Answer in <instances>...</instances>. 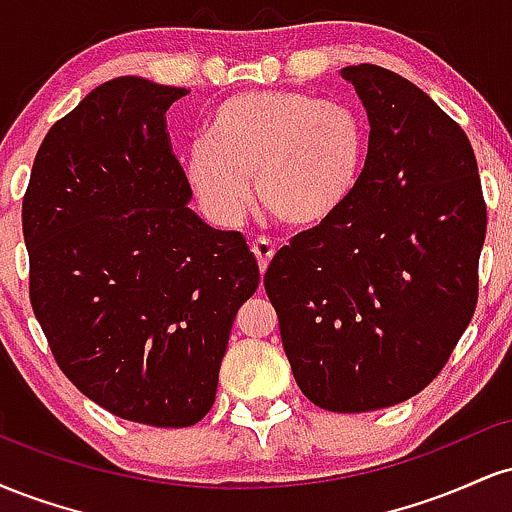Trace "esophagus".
Returning <instances> with one entry per match:
<instances>
[{
    "label": "esophagus",
    "mask_w": 512,
    "mask_h": 512,
    "mask_svg": "<svg viewBox=\"0 0 512 512\" xmlns=\"http://www.w3.org/2000/svg\"><path fill=\"white\" fill-rule=\"evenodd\" d=\"M252 255L257 257V264H260V272L264 274V272H267L269 262H272V257H274V245L269 243V240L257 238L255 243H252Z\"/></svg>",
    "instance_id": "esophagus-1"
}]
</instances>
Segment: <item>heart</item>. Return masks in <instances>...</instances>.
Here are the masks:
<instances>
[{"instance_id":"obj_1","label":"heart","mask_w":512,"mask_h":512,"mask_svg":"<svg viewBox=\"0 0 512 512\" xmlns=\"http://www.w3.org/2000/svg\"><path fill=\"white\" fill-rule=\"evenodd\" d=\"M368 151L356 108L296 88L226 98L209 115L204 142L185 158V178L204 214L231 226L250 207V185L272 219L320 228L354 195Z\"/></svg>"}]
</instances>
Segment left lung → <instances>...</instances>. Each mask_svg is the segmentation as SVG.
Wrapping results in <instances>:
<instances>
[{
  "instance_id": "left-lung-1",
  "label": "left lung",
  "mask_w": 512,
  "mask_h": 512,
  "mask_svg": "<svg viewBox=\"0 0 512 512\" xmlns=\"http://www.w3.org/2000/svg\"><path fill=\"white\" fill-rule=\"evenodd\" d=\"M368 113L361 178L264 274L293 378L339 414L392 407L443 370L477 305L486 204L467 134L411 81L344 67Z\"/></svg>"
}]
</instances>
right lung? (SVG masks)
I'll use <instances>...</instances> for the list:
<instances>
[{"label": "right lung", "instance_id": "right-lung-1", "mask_svg": "<svg viewBox=\"0 0 512 512\" xmlns=\"http://www.w3.org/2000/svg\"><path fill=\"white\" fill-rule=\"evenodd\" d=\"M187 88L105 81L50 127L23 197L31 305L57 366L110 414L185 428L216 399L233 320L260 284L238 231L187 204L166 110Z\"/></svg>", "mask_w": 512, "mask_h": 512}]
</instances>
